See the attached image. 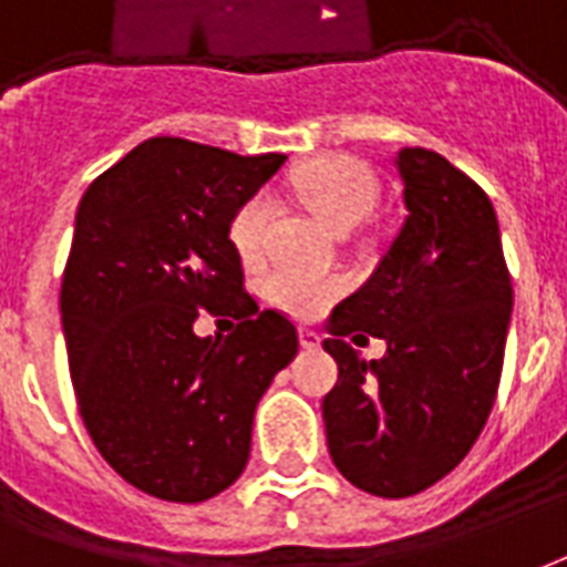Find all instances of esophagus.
<instances>
[{"label": "esophagus", "mask_w": 567, "mask_h": 567, "mask_svg": "<svg viewBox=\"0 0 567 567\" xmlns=\"http://www.w3.org/2000/svg\"><path fill=\"white\" fill-rule=\"evenodd\" d=\"M300 346L306 348V351H316L318 346H321V337H318L316 330H300Z\"/></svg>", "instance_id": "1"}]
</instances>
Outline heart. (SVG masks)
<instances>
[{
    "instance_id": "b5f03b06",
    "label": "heart",
    "mask_w": 567,
    "mask_h": 567,
    "mask_svg": "<svg viewBox=\"0 0 567 567\" xmlns=\"http://www.w3.org/2000/svg\"><path fill=\"white\" fill-rule=\"evenodd\" d=\"M297 195L327 228L346 234L358 225L375 204V179L369 167L348 155H327L318 162H309L295 177ZM270 219V198L258 192L243 204L230 219V243L240 251L243 261H255L264 249V234ZM264 297L272 306L297 318H312L324 309L333 297L342 291V279L324 276V272L291 270L276 267L264 276Z\"/></svg>"
}]
</instances>
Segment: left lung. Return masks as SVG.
I'll return each mask as SVG.
<instances>
[{
	"label": "left lung",
	"mask_w": 567,
	"mask_h": 567,
	"mask_svg": "<svg viewBox=\"0 0 567 567\" xmlns=\"http://www.w3.org/2000/svg\"><path fill=\"white\" fill-rule=\"evenodd\" d=\"M396 171L409 216L327 321L339 381L321 405L342 477L381 498L421 493L472 451L496 402L514 306L484 188L423 146L400 150ZM358 329L389 342L384 359L347 346Z\"/></svg>",
	"instance_id": "1"
}]
</instances>
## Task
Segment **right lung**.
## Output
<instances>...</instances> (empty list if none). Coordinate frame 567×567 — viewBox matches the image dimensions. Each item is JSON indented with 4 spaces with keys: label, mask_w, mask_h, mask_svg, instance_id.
<instances>
[{
    "label": "right lung",
    "mask_w": 567,
    "mask_h": 567,
    "mask_svg": "<svg viewBox=\"0 0 567 567\" xmlns=\"http://www.w3.org/2000/svg\"><path fill=\"white\" fill-rule=\"evenodd\" d=\"M282 162L150 137L81 198L60 291L74 396L99 454L155 498L207 502L243 475L258 400L300 348L243 291L230 243L234 213ZM200 308L241 324L200 340Z\"/></svg>",
    "instance_id": "right-lung-1"
}]
</instances>
